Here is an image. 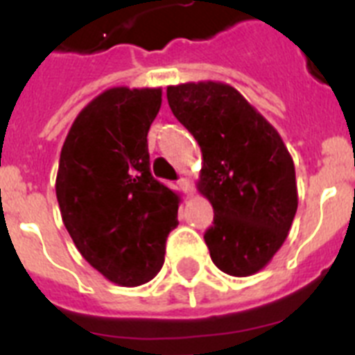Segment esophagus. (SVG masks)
<instances>
[{"mask_svg": "<svg viewBox=\"0 0 355 355\" xmlns=\"http://www.w3.org/2000/svg\"><path fill=\"white\" fill-rule=\"evenodd\" d=\"M178 184H180V188L183 190L184 196L187 197L193 196V188H192V184H190V180H187V178H181V180L178 181Z\"/></svg>", "mask_w": 355, "mask_h": 355, "instance_id": "1", "label": "esophagus"}]
</instances>
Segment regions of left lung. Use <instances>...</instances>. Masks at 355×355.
<instances>
[{"mask_svg": "<svg viewBox=\"0 0 355 355\" xmlns=\"http://www.w3.org/2000/svg\"><path fill=\"white\" fill-rule=\"evenodd\" d=\"M167 99L202 153L197 190L215 213L205 233L213 263L234 277L263 270L299 206L293 159L281 135L222 81L171 85Z\"/></svg>", "mask_w": 355, "mask_h": 355, "instance_id": "1", "label": "left lung"}]
</instances>
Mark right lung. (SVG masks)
Returning a JSON list of instances; mask_svg holds the SVG:
<instances>
[{
    "label": "right lung",
    "instance_id": "add662e5",
    "mask_svg": "<svg viewBox=\"0 0 355 355\" xmlns=\"http://www.w3.org/2000/svg\"><path fill=\"white\" fill-rule=\"evenodd\" d=\"M162 89L114 87L81 110L60 153L56 199L80 254L119 286L149 283L163 266L181 197L149 171L147 133Z\"/></svg>",
    "mask_w": 355,
    "mask_h": 355
}]
</instances>
